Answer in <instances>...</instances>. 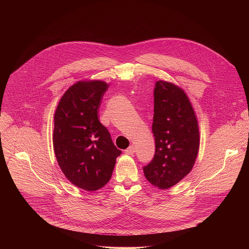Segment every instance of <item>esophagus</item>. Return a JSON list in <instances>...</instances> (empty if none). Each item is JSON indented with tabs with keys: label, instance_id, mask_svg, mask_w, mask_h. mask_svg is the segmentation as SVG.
<instances>
[{
	"label": "esophagus",
	"instance_id": "1",
	"mask_svg": "<svg viewBox=\"0 0 249 249\" xmlns=\"http://www.w3.org/2000/svg\"><path fill=\"white\" fill-rule=\"evenodd\" d=\"M124 152H125L126 154L132 155V154L135 152V146H134V145H130L129 147H127V148L124 150Z\"/></svg>",
	"mask_w": 249,
	"mask_h": 249
}]
</instances>
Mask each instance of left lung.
Listing matches in <instances>:
<instances>
[{"mask_svg": "<svg viewBox=\"0 0 249 249\" xmlns=\"http://www.w3.org/2000/svg\"><path fill=\"white\" fill-rule=\"evenodd\" d=\"M153 97L155 154L142 170L147 181L165 190L193 169L199 147L198 124L188 97L177 85L159 80Z\"/></svg>", "mask_w": 249, "mask_h": 249, "instance_id": "left-lung-1", "label": "left lung"}]
</instances>
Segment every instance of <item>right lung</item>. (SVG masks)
Segmentation results:
<instances>
[{
  "mask_svg": "<svg viewBox=\"0 0 249 249\" xmlns=\"http://www.w3.org/2000/svg\"><path fill=\"white\" fill-rule=\"evenodd\" d=\"M107 90L104 81H78L62 96L54 114L53 141L58 165L73 185L89 192L110 180L122 153L98 118Z\"/></svg>",
  "mask_w": 249,
  "mask_h": 249,
  "instance_id": "add662e5",
  "label": "right lung"
}]
</instances>
